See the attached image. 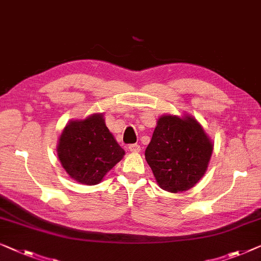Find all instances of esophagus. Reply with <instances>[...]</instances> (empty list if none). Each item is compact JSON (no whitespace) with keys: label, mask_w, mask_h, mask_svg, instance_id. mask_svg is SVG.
<instances>
[{"label":"esophagus","mask_w":261,"mask_h":261,"mask_svg":"<svg viewBox=\"0 0 261 261\" xmlns=\"http://www.w3.org/2000/svg\"><path fill=\"white\" fill-rule=\"evenodd\" d=\"M129 150L132 153H138L139 151H141V146H139L138 144H131V145H129Z\"/></svg>","instance_id":"esophagus-1"}]
</instances>
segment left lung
<instances>
[{"label": "left lung", "mask_w": 261, "mask_h": 261, "mask_svg": "<svg viewBox=\"0 0 261 261\" xmlns=\"http://www.w3.org/2000/svg\"><path fill=\"white\" fill-rule=\"evenodd\" d=\"M214 143L193 116L163 115L157 119L145 160L160 188L187 192L207 171Z\"/></svg>", "instance_id": "obj_1"}]
</instances>
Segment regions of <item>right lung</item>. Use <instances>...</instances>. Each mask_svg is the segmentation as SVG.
<instances>
[{"label": "right lung", "mask_w": 261, "mask_h": 261, "mask_svg": "<svg viewBox=\"0 0 261 261\" xmlns=\"http://www.w3.org/2000/svg\"><path fill=\"white\" fill-rule=\"evenodd\" d=\"M57 152L69 177L86 186L100 183L125 155L106 126L104 113L69 120L59 137Z\"/></svg>", "instance_id": "add662e5"}]
</instances>
